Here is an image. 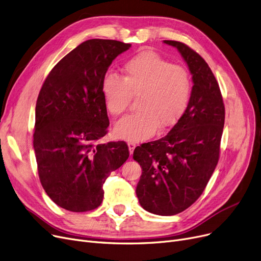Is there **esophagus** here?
<instances>
[{"mask_svg": "<svg viewBox=\"0 0 261 261\" xmlns=\"http://www.w3.org/2000/svg\"><path fill=\"white\" fill-rule=\"evenodd\" d=\"M127 145H128L129 154H133V153H134V150H135V147H136V144H135L134 142H128V143H127Z\"/></svg>", "mask_w": 261, "mask_h": 261, "instance_id": "esophagus-1", "label": "esophagus"}]
</instances>
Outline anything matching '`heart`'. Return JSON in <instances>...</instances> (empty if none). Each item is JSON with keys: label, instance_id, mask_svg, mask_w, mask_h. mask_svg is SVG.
<instances>
[{"label": "heart", "instance_id": "heart-1", "mask_svg": "<svg viewBox=\"0 0 261 261\" xmlns=\"http://www.w3.org/2000/svg\"><path fill=\"white\" fill-rule=\"evenodd\" d=\"M102 94L108 113H125L132 98H138L139 113L119 120L118 138L142 141L157 128L172 127L184 115L191 94L188 70L171 64L152 51H143L129 59L123 69V80L108 74L102 82Z\"/></svg>", "mask_w": 261, "mask_h": 261}]
</instances>
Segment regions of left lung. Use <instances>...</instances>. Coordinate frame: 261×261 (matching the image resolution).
<instances>
[{
    "label": "left lung",
    "instance_id": "obj_1",
    "mask_svg": "<svg viewBox=\"0 0 261 261\" xmlns=\"http://www.w3.org/2000/svg\"><path fill=\"white\" fill-rule=\"evenodd\" d=\"M177 48L192 75L190 100L184 115L165 136L135 148L142 169L136 194L146 212L174 216L190 207L212 177L220 155L225 108L219 84L206 61L185 43Z\"/></svg>",
    "mask_w": 261,
    "mask_h": 261
}]
</instances>
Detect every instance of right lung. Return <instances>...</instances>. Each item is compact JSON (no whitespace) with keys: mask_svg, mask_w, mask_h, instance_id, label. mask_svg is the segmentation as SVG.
<instances>
[{"mask_svg":"<svg viewBox=\"0 0 261 261\" xmlns=\"http://www.w3.org/2000/svg\"><path fill=\"white\" fill-rule=\"evenodd\" d=\"M129 43L90 39L49 72L35 110L34 150L43 189L59 207L84 213L101 205L103 184L129 156L124 141L97 143L109 120L102 82Z\"/></svg>","mask_w":261,"mask_h":261,"instance_id":"add662e5","label":"right lung"}]
</instances>
